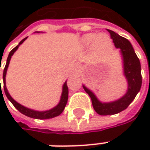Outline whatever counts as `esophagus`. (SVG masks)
I'll return each instance as SVG.
<instances>
[{
  "instance_id": "1",
  "label": "esophagus",
  "mask_w": 150,
  "mask_h": 150,
  "mask_svg": "<svg viewBox=\"0 0 150 150\" xmlns=\"http://www.w3.org/2000/svg\"><path fill=\"white\" fill-rule=\"evenodd\" d=\"M79 67H80L78 66V65H75V67H74V71H75V72H78V69H79Z\"/></svg>"
}]
</instances>
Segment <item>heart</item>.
<instances>
[{
	"mask_svg": "<svg viewBox=\"0 0 150 150\" xmlns=\"http://www.w3.org/2000/svg\"><path fill=\"white\" fill-rule=\"evenodd\" d=\"M83 43L84 46H93V50L97 52H108L112 48V42L109 37L106 34L96 35L93 33L86 34L83 37Z\"/></svg>",
	"mask_w": 150,
	"mask_h": 150,
	"instance_id": "1",
	"label": "heart"
}]
</instances>
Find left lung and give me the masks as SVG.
Instances as JSON below:
<instances>
[{
  "instance_id": "1",
  "label": "left lung",
  "mask_w": 150,
  "mask_h": 150,
  "mask_svg": "<svg viewBox=\"0 0 150 150\" xmlns=\"http://www.w3.org/2000/svg\"><path fill=\"white\" fill-rule=\"evenodd\" d=\"M108 32L110 33L115 47L120 50L123 59L124 75L128 83V88L126 93L119 99L108 103H102L91 90L83 85L85 92L91 98L94 110L99 115H112L126 109L135 98L142 85L141 65L132 44L128 39L119 36L111 30H108Z\"/></svg>"
}]
</instances>
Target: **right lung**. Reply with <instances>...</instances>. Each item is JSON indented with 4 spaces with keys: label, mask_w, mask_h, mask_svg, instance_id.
<instances>
[{
    "label": "right lung",
    "mask_w": 150,
    "mask_h": 150,
    "mask_svg": "<svg viewBox=\"0 0 150 150\" xmlns=\"http://www.w3.org/2000/svg\"><path fill=\"white\" fill-rule=\"evenodd\" d=\"M26 38H27L21 40L19 42V44L10 52V53L8 55V57H7V60H6V64L5 68H4V71H3V83H4V91H5V93H6V97H7V98L11 101V103L14 105L15 108L19 112L27 116V117H30V118H37V119H47V118H54V117H57V116L60 115L61 113L62 112V111L64 110V108L66 107L67 103V99H68V88H67V81L64 83L63 86H62V95H61L60 101H59L58 104L57 106H55L54 108H51L49 110H46V111H37V110L28 108H26V107L18 103L16 101H15L11 98V96L10 95V93H8V90L6 88V72H7V68H8L11 58L12 55L14 54L15 52L18 49L19 46H20L21 44H22L24 42V41L26 40Z\"/></svg>",
    "instance_id": "right-lung-1"
}]
</instances>
